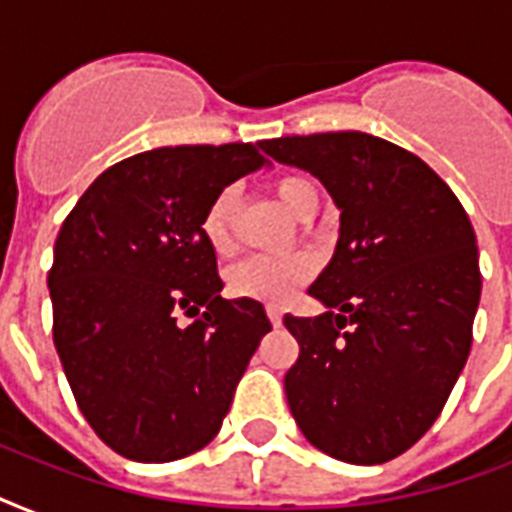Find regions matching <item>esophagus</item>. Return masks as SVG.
<instances>
[{
	"instance_id": "34e87169",
	"label": "esophagus",
	"mask_w": 512,
	"mask_h": 512,
	"mask_svg": "<svg viewBox=\"0 0 512 512\" xmlns=\"http://www.w3.org/2000/svg\"><path fill=\"white\" fill-rule=\"evenodd\" d=\"M265 313H268V319H271L273 327H281V321H284V316H281V308H276V305H268V308H265Z\"/></svg>"
}]
</instances>
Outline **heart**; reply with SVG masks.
<instances>
[{
	"mask_svg": "<svg viewBox=\"0 0 512 512\" xmlns=\"http://www.w3.org/2000/svg\"><path fill=\"white\" fill-rule=\"evenodd\" d=\"M273 191L279 201L295 217L308 209L319 207V188L303 175H284L276 180ZM239 207L236 188L217 191L201 217V236L217 255L231 252L233 247V217ZM313 260L308 255H252L233 265L228 273V287L233 295L252 297L263 303H287L305 281L311 279Z\"/></svg>",
	"mask_w": 512,
	"mask_h": 512,
	"instance_id": "heart-1",
	"label": "heart"
}]
</instances>
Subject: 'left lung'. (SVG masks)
<instances>
[{
    "label": "left lung",
    "instance_id": "obj_1",
    "mask_svg": "<svg viewBox=\"0 0 512 512\" xmlns=\"http://www.w3.org/2000/svg\"><path fill=\"white\" fill-rule=\"evenodd\" d=\"M260 148L311 172L340 209L335 255L308 289L327 311L284 316L300 342L284 377L292 417L335 460H393L428 433L468 361L481 300L473 225L428 164L366 132Z\"/></svg>",
    "mask_w": 512,
    "mask_h": 512
}]
</instances>
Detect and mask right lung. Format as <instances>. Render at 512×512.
Segmentation results:
<instances>
[{"label":"right lung","mask_w":512,"mask_h":512,"mask_svg":"<svg viewBox=\"0 0 512 512\" xmlns=\"http://www.w3.org/2000/svg\"><path fill=\"white\" fill-rule=\"evenodd\" d=\"M265 164L260 143L154 148L108 167L60 228L52 340L82 414L127 460L207 446L271 332L257 300L220 297L201 236L212 196ZM180 310L194 316L188 328Z\"/></svg>","instance_id":"1"}]
</instances>
